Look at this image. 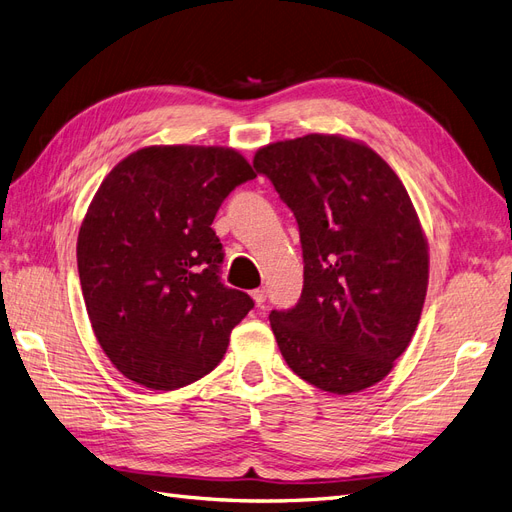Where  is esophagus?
Masks as SVG:
<instances>
[{"label": "esophagus", "mask_w": 512, "mask_h": 512, "mask_svg": "<svg viewBox=\"0 0 512 512\" xmlns=\"http://www.w3.org/2000/svg\"><path fill=\"white\" fill-rule=\"evenodd\" d=\"M252 297H254V301H256L258 305H265V301H267V288H256V290L252 292Z\"/></svg>", "instance_id": "1"}]
</instances>
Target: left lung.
<instances>
[{"label":"left lung","mask_w":512,"mask_h":512,"mask_svg":"<svg viewBox=\"0 0 512 512\" xmlns=\"http://www.w3.org/2000/svg\"><path fill=\"white\" fill-rule=\"evenodd\" d=\"M254 168L301 235V297L269 314L288 367L335 395L380 382L410 344L429 280L404 183L376 151L329 134L262 147Z\"/></svg>","instance_id":"obj_1"}]
</instances>
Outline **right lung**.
Returning <instances> with one entry per match:
<instances>
[{"mask_svg":"<svg viewBox=\"0 0 512 512\" xmlns=\"http://www.w3.org/2000/svg\"><path fill=\"white\" fill-rule=\"evenodd\" d=\"M254 177L235 149L177 145L136 151L102 181L76 260L91 327L132 382L173 391L222 361L254 299L222 282L211 224Z\"/></svg>","mask_w":512,"mask_h":512,"instance_id":"obj_1","label":"right lung"}]
</instances>
